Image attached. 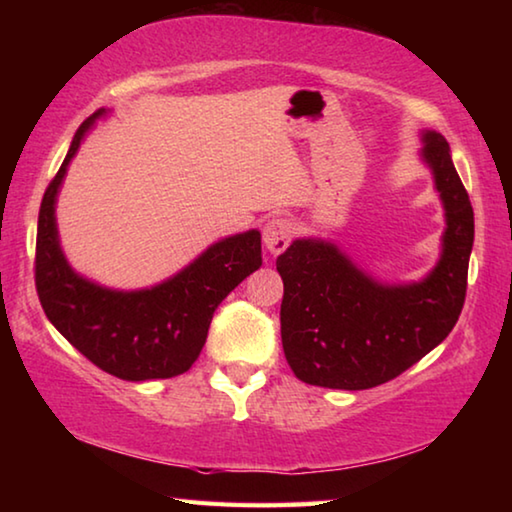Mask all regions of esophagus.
I'll use <instances>...</instances> for the list:
<instances>
[{"label": "esophagus", "instance_id": "34e87169", "mask_svg": "<svg viewBox=\"0 0 512 512\" xmlns=\"http://www.w3.org/2000/svg\"><path fill=\"white\" fill-rule=\"evenodd\" d=\"M293 235H296V228L289 219H273L264 228V246L271 255H280L291 244Z\"/></svg>", "mask_w": 512, "mask_h": 512}]
</instances>
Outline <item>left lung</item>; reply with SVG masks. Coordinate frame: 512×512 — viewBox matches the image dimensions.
<instances>
[{"label": "left lung", "mask_w": 512, "mask_h": 512, "mask_svg": "<svg viewBox=\"0 0 512 512\" xmlns=\"http://www.w3.org/2000/svg\"><path fill=\"white\" fill-rule=\"evenodd\" d=\"M422 142L447 221L443 253L422 282L381 284L320 239H296L277 257L282 348L305 384L341 391L386 384L443 343L461 316L474 244L472 203L445 137L424 131Z\"/></svg>", "instance_id": "8db88e82"}]
</instances>
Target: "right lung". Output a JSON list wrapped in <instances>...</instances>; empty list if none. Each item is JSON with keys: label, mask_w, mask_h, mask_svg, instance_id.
<instances>
[{"label": "right lung", "mask_w": 512, "mask_h": 512, "mask_svg": "<svg viewBox=\"0 0 512 512\" xmlns=\"http://www.w3.org/2000/svg\"><path fill=\"white\" fill-rule=\"evenodd\" d=\"M97 110L76 131L72 146L42 196L36 239V289L60 334L94 366L126 381L183 375L201 354L223 298L262 266L257 230L216 241L167 282L140 291L99 287L67 264L56 228V196L67 164L79 151Z\"/></svg>", "instance_id": "right-lung-1"}]
</instances>
